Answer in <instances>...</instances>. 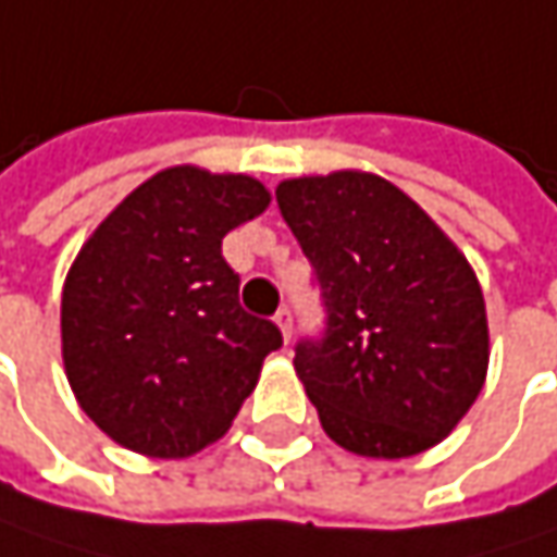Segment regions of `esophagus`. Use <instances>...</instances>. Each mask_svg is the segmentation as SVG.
I'll return each instance as SVG.
<instances>
[{"instance_id":"34e87169","label":"esophagus","mask_w":557,"mask_h":557,"mask_svg":"<svg viewBox=\"0 0 557 557\" xmlns=\"http://www.w3.org/2000/svg\"><path fill=\"white\" fill-rule=\"evenodd\" d=\"M274 321H277L283 341H289V334H293V314H289V309H280L277 314H274Z\"/></svg>"}]
</instances>
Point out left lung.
<instances>
[{
	"instance_id": "left-lung-1",
	"label": "left lung",
	"mask_w": 557,
	"mask_h": 557,
	"mask_svg": "<svg viewBox=\"0 0 557 557\" xmlns=\"http://www.w3.org/2000/svg\"><path fill=\"white\" fill-rule=\"evenodd\" d=\"M314 268L324 334L296 344L321 429L359 457L400 460L447 438L488 372L485 299L438 223L375 173L277 185Z\"/></svg>"
}]
</instances>
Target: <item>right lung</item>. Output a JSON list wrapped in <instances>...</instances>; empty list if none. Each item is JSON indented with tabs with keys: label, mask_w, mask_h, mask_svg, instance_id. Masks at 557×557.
Wrapping results in <instances>:
<instances>
[{
	"label": "right lung",
	"mask_w": 557,
	"mask_h": 557,
	"mask_svg": "<svg viewBox=\"0 0 557 557\" xmlns=\"http://www.w3.org/2000/svg\"><path fill=\"white\" fill-rule=\"evenodd\" d=\"M268 205L251 176L170 166L84 243L62 286V362L115 444L176 460L233 425L283 337L239 306L220 246Z\"/></svg>",
	"instance_id": "obj_1"
}]
</instances>
